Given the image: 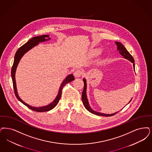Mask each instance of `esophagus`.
<instances>
[{
    "label": "esophagus",
    "mask_w": 152,
    "mask_h": 152,
    "mask_svg": "<svg viewBox=\"0 0 152 152\" xmlns=\"http://www.w3.org/2000/svg\"><path fill=\"white\" fill-rule=\"evenodd\" d=\"M83 74V72L80 70V69H77L75 71V72L73 73V75L75 76V77H76V78H78L80 77Z\"/></svg>",
    "instance_id": "1"
}]
</instances>
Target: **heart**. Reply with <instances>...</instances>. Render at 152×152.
I'll list each match as a JSON object with an SVG mask.
<instances>
[{"mask_svg": "<svg viewBox=\"0 0 152 152\" xmlns=\"http://www.w3.org/2000/svg\"><path fill=\"white\" fill-rule=\"evenodd\" d=\"M101 50L100 49H94L91 51V56L97 55L101 53Z\"/></svg>", "mask_w": 152, "mask_h": 152, "instance_id": "obj_1", "label": "heart"}]
</instances>
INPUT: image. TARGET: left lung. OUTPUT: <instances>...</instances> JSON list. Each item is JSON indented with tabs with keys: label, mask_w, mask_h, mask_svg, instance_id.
Here are the masks:
<instances>
[{
	"label": "left lung",
	"mask_w": 152,
	"mask_h": 152,
	"mask_svg": "<svg viewBox=\"0 0 152 152\" xmlns=\"http://www.w3.org/2000/svg\"><path fill=\"white\" fill-rule=\"evenodd\" d=\"M115 44L117 46V50L119 51V53H120V54L121 55L123 58H126L128 59V61H131L132 63H133V66H134V58L132 57V56L129 54V53L127 50V49L125 48V47L121 44V43L119 42H115ZM83 81H84V90L82 93V101L83 103L84 104V106H85L86 109L88 110L90 113H91L93 114L97 115L99 116H113L114 115L116 114L117 113H118L119 111L115 113L114 114H103V113H99V112H97L96 111H94L93 110L91 109L89 104L88 101V98L86 97V81L85 79H83ZM132 99H131V101ZM131 101L129 102V103L131 102Z\"/></svg>",
	"instance_id": "8db88e82"
}]
</instances>
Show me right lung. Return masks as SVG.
I'll return each mask as SVG.
<instances>
[{
	"mask_svg": "<svg viewBox=\"0 0 152 152\" xmlns=\"http://www.w3.org/2000/svg\"><path fill=\"white\" fill-rule=\"evenodd\" d=\"M46 37H49V35H42L40 36H37L35 37H33L29 39L27 42L25 43L24 45L21 46L19 49L18 50L16 51L15 55V58H14V61L13 64L12 66V69H11V77H12V82H13V89H14V92L15 94V96L16 98L18 99V101H20L22 103H23L26 106H27L29 109L33 110L34 111L37 112H45V111H48L54 109L55 107L57 105V104L59 102L60 99H61V93H62V89L63 87L65 85L67 84V83L72 81L75 80V77L73 76L72 74H70L68 76H67V77L64 80V81L62 82L61 86L59 88V90L58 91V94L55 98L54 101H53L51 103H50L47 106H42V107H33L31 106V105L25 103L24 102L20 97L18 96V93L17 91V88H16V80H15V73H16V70L18 67V63L23 57V56L26 53L28 52L29 50L32 49L34 46H37L39 42H45L46 41H48L50 39L49 38L48 39H46Z\"/></svg>",
	"mask_w": 152,
	"mask_h": 152,
	"instance_id": "1",
	"label": "right lung"
}]
</instances>
